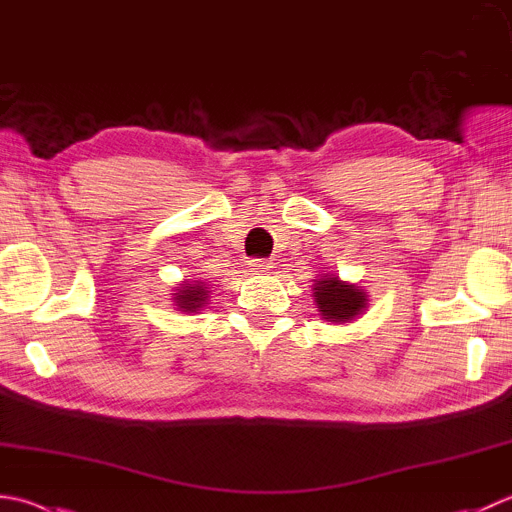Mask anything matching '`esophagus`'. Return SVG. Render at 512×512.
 <instances>
[{"mask_svg": "<svg viewBox=\"0 0 512 512\" xmlns=\"http://www.w3.org/2000/svg\"><path fill=\"white\" fill-rule=\"evenodd\" d=\"M248 268L250 273H268V270L273 268V262H270V259H250Z\"/></svg>", "mask_w": 512, "mask_h": 512, "instance_id": "esophagus-1", "label": "esophagus"}]
</instances>
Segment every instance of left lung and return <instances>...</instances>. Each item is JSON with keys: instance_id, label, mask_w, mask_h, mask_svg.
<instances>
[{"instance_id": "left-lung-1", "label": "left lung", "mask_w": 512, "mask_h": 512, "mask_svg": "<svg viewBox=\"0 0 512 512\" xmlns=\"http://www.w3.org/2000/svg\"><path fill=\"white\" fill-rule=\"evenodd\" d=\"M315 302L328 322H348L366 308V293L355 284H344L326 275L315 284Z\"/></svg>"}]
</instances>
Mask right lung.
<instances>
[{
  "label": "right lung",
  "instance_id": "add662e5",
  "mask_svg": "<svg viewBox=\"0 0 512 512\" xmlns=\"http://www.w3.org/2000/svg\"><path fill=\"white\" fill-rule=\"evenodd\" d=\"M206 295H208L206 284H202V282L184 284L175 293V302L179 308H184L186 313H195V310H199L206 304Z\"/></svg>",
  "mask_w": 512,
  "mask_h": 512
}]
</instances>
